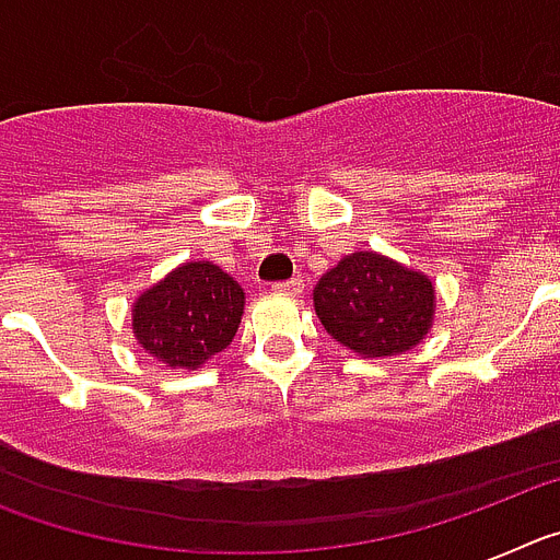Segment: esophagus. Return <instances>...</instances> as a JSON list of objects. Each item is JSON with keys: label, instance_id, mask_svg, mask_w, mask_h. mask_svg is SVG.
Returning a JSON list of instances; mask_svg holds the SVG:
<instances>
[{"label": "esophagus", "instance_id": "obj_1", "mask_svg": "<svg viewBox=\"0 0 560 560\" xmlns=\"http://www.w3.org/2000/svg\"><path fill=\"white\" fill-rule=\"evenodd\" d=\"M271 291H275V294H285V296H300L303 294V280H300V277H291V280H285V283L271 285Z\"/></svg>", "mask_w": 560, "mask_h": 560}]
</instances>
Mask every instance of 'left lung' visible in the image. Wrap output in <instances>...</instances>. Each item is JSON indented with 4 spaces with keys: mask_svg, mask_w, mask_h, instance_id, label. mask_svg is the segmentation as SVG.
<instances>
[{
    "mask_svg": "<svg viewBox=\"0 0 560 560\" xmlns=\"http://www.w3.org/2000/svg\"><path fill=\"white\" fill-rule=\"evenodd\" d=\"M432 277L378 252H353L319 277L314 311L323 328L361 359L418 348L434 325Z\"/></svg>",
    "mask_w": 560,
    "mask_h": 560,
    "instance_id": "left-lung-1",
    "label": "left lung"
}]
</instances>
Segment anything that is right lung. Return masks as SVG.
I'll return each mask as SVG.
<instances>
[{
    "label": "right lung",
    "instance_id": "1",
    "mask_svg": "<svg viewBox=\"0 0 560 560\" xmlns=\"http://www.w3.org/2000/svg\"><path fill=\"white\" fill-rule=\"evenodd\" d=\"M244 289L210 260H187L131 305L133 339L171 370H199L235 339Z\"/></svg>",
    "mask_w": 560,
    "mask_h": 560
}]
</instances>
